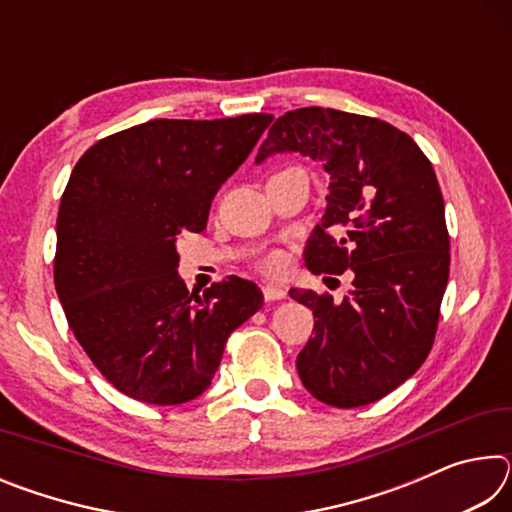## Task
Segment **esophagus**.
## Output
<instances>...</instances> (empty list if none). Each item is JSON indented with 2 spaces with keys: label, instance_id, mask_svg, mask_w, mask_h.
Masks as SVG:
<instances>
[{
  "label": "esophagus",
  "instance_id": "1",
  "mask_svg": "<svg viewBox=\"0 0 512 512\" xmlns=\"http://www.w3.org/2000/svg\"><path fill=\"white\" fill-rule=\"evenodd\" d=\"M262 291H264V300H266V302H273V300H282V298H287V289L275 287V284H266V287H264Z\"/></svg>",
  "mask_w": 512,
  "mask_h": 512
}]
</instances>
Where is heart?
<instances>
[{"mask_svg": "<svg viewBox=\"0 0 512 512\" xmlns=\"http://www.w3.org/2000/svg\"><path fill=\"white\" fill-rule=\"evenodd\" d=\"M259 266H262L264 273L275 275V273H280L282 268H284V257L280 253H271V255H266L262 262H259Z\"/></svg>", "mask_w": 512, "mask_h": 512, "instance_id": "b5f03b06", "label": "heart"}]
</instances>
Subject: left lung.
Segmentation results:
<instances>
[{"instance_id":"1","label":"left lung","mask_w":512,"mask_h":512,"mask_svg":"<svg viewBox=\"0 0 512 512\" xmlns=\"http://www.w3.org/2000/svg\"><path fill=\"white\" fill-rule=\"evenodd\" d=\"M277 153H300L329 173L307 268L314 275L352 271L341 302L311 289L289 291L316 318V334L298 354V375L323 404L377 402L422 366L436 334L449 277L436 173L395 126L318 106L277 119L255 164Z\"/></svg>"}]
</instances>
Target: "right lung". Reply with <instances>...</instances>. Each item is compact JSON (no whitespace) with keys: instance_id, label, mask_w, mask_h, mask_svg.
<instances>
[{"instance_id":"1","label":"right lung","mask_w":512,"mask_h":512,"mask_svg":"<svg viewBox=\"0 0 512 512\" xmlns=\"http://www.w3.org/2000/svg\"><path fill=\"white\" fill-rule=\"evenodd\" d=\"M273 115L151 119L99 140L69 176L56 221L54 282L76 341L137 402L185 404L207 391L232 329L264 305L230 275L189 293L178 239L201 232L214 194Z\"/></svg>"}]
</instances>
